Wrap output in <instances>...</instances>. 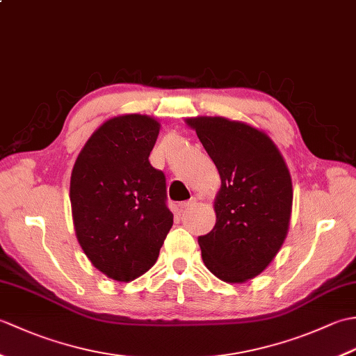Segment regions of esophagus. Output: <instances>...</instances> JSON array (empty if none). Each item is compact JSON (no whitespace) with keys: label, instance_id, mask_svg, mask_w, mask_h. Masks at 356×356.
I'll return each instance as SVG.
<instances>
[{"label":"esophagus","instance_id":"34e87169","mask_svg":"<svg viewBox=\"0 0 356 356\" xmlns=\"http://www.w3.org/2000/svg\"><path fill=\"white\" fill-rule=\"evenodd\" d=\"M194 205H195V199H191V200H188V202H182L179 207H180V211H186V209H190Z\"/></svg>","mask_w":356,"mask_h":356}]
</instances>
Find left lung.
Wrapping results in <instances>:
<instances>
[{
    "mask_svg": "<svg viewBox=\"0 0 356 356\" xmlns=\"http://www.w3.org/2000/svg\"><path fill=\"white\" fill-rule=\"evenodd\" d=\"M220 174L216 225L199 237L202 260L222 282L240 284L269 266L282 249L292 214V179L269 136L220 116L185 119Z\"/></svg>",
    "mask_w": 356,
    "mask_h": 356,
    "instance_id": "obj_1",
    "label": "left lung"
}]
</instances>
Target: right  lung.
Here are the masks:
<instances>
[{"mask_svg":"<svg viewBox=\"0 0 356 356\" xmlns=\"http://www.w3.org/2000/svg\"><path fill=\"white\" fill-rule=\"evenodd\" d=\"M159 131L156 118L113 116L90 136L72 170L74 234L93 266L119 283L154 266L172 226L165 176L148 161Z\"/></svg>","mask_w":356,"mask_h":356,"instance_id":"add662e5","label":"right lung"}]
</instances>
